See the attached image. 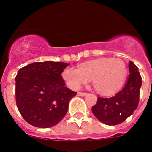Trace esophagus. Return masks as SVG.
<instances>
[{
    "mask_svg": "<svg viewBox=\"0 0 152 152\" xmlns=\"http://www.w3.org/2000/svg\"><path fill=\"white\" fill-rule=\"evenodd\" d=\"M87 94V93H84V92H78L77 93V95L80 96H84Z\"/></svg>",
    "mask_w": 152,
    "mask_h": 152,
    "instance_id": "34e87169",
    "label": "esophagus"
}]
</instances>
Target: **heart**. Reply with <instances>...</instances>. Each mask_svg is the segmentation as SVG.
Instances as JSON below:
<instances>
[{
  "label": "heart",
  "mask_w": 152,
  "mask_h": 152,
  "mask_svg": "<svg viewBox=\"0 0 152 152\" xmlns=\"http://www.w3.org/2000/svg\"><path fill=\"white\" fill-rule=\"evenodd\" d=\"M128 69L120 58H100L82 63L78 68L68 67L62 77L70 88L78 90L92 79L93 85L103 95L113 94L120 89L127 77Z\"/></svg>",
  "instance_id": "b5f03b06"
}]
</instances>
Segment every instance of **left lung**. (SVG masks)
<instances>
[{"label": "left lung", "instance_id": "1", "mask_svg": "<svg viewBox=\"0 0 152 152\" xmlns=\"http://www.w3.org/2000/svg\"><path fill=\"white\" fill-rule=\"evenodd\" d=\"M129 69L130 74L124 88L112 97L98 96L97 102L92 107L94 115L104 124L115 126L122 123L138 107L142 77L132 61H129Z\"/></svg>", "mask_w": 152, "mask_h": 152}]
</instances>
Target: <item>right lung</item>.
<instances>
[{
  "mask_svg": "<svg viewBox=\"0 0 152 152\" xmlns=\"http://www.w3.org/2000/svg\"><path fill=\"white\" fill-rule=\"evenodd\" d=\"M70 64L34 62L18 71L16 103L23 119L38 128L56 126L66 115L70 100L77 94L65 87L61 77Z\"/></svg>",
  "mask_w": 152,
  "mask_h": 152,
  "instance_id": "right-lung-1",
  "label": "right lung"
}]
</instances>
